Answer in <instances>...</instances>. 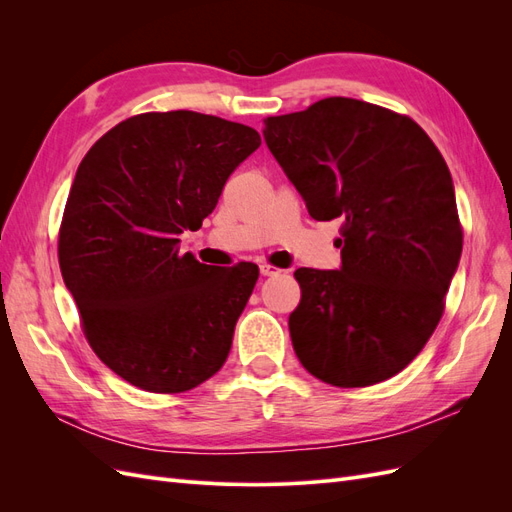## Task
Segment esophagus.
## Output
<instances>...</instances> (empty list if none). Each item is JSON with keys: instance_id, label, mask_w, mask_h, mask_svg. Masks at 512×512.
Masks as SVG:
<instances>
[{"instance_id": "1", "label": "esophagus", "mask_w": 512, "mask_h": 512, "mask_svg": "<svg viewBox=\"0 0 512 512\" xmlns=\"http://www.w3.org/2000/svg\"><path fill=\"white\" fill-rule=\"evenodd\" d=\"M260 273L265 275V277H273V275H280L282 269H277V267H273V265H267V262H262V265H260Z\"/></svg>"}]
</instances>
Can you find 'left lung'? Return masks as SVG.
<instances>
[{
	"label": "left lung",
	"instance_id": "obj_1",
	"mask_svg": "<svg viewBox=\"0 0 512 512\" xmlns=\"http://www.w3.org/2000/svg\"><path fill=\"white\" fill-rule=\"evenodd\" d=\"M262 136L309 215L342 220V267L294 271L301 365L344 389L393 378L436 331L461 258L442 153L410 117L339 96L265 119Z\"/></svg>",
	"mask_w": 512,
	"mask_h": 512
}]
</instances>
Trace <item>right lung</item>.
<instances>
[{"label":"right lung","mask_w":512,"mask_h":512,"mask_svg":"<svg viewBox=\"0 0 512 512\" xmlns=\"http://www.w3.org/2000/svg\"><path fill=\"white\" fill-rule=\"evenodd\" d=\"M260 134L170 111L117 123L87 151L59 230V267L100 361L151 393H183L226 363L258 267L179 252Z\"/></svg>","instance_id":"right-lung-1"}]
</instances>
